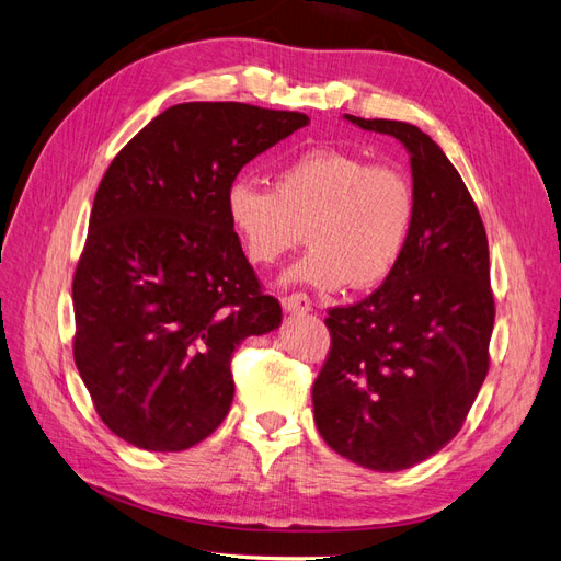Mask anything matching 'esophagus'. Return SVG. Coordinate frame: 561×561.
<instances>
[{"instance_id":"esophagus-1","label":"esophagus","mask_w":561,"mask_h":561,"mask_svg":"<svg viewBox=\"0 0 561 561\" xmlns=\"http://www.w3.org/2000/svg\"><path fill=\"white\" fill-rule=\"evenodd\" d=\"M283 309L287 313H293V316H304V313L311 311V299L307 295H301V293L290 295V297L283 299Z\"/></svg>"}]
</instances>
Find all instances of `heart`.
<instances>
[{"mask_svg": "<svg viewBox=\"0 0 561 561\" xmlns=\"http://www.w3.org/2000/svg\"><path fill=\"white\" fill-rule=\"evenodd\" d=\"M225 206L254 264L278 262L307 229L311 248L285 280L320 293L383 283L398 268L414 225V192L404 173L330 147L285 163L276 190L236 178Z\"/></svg>", "mask_w": 561, "mask_h": 561, "instance_id": "1", "label": "heart"}]
</instances>
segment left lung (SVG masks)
<instances>
[{
  "mask_svg": "<svg viewBox=\"0 0 561 561\" xmlns=\"http://www.w3.org/2000/svg\"><path fill=\"white\" fill-rule=\"evenodd\" d=\"M410 154L414 225L377 293L332 309L328 363L313 383L322 439L379 472L412 468L461 431L489 369L494 297L482 217L431 135L407 122L344 114Z\"/></svg>",
  "mask_w": 561,
  "mask_h": 561,
  "instance_id": "obj_1",
  "label": "left lung"
}]
</instances>
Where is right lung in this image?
<instances>
[{"label": "right lung", "instance_id": "right-lung-1", "mask_svg": "<svg viewBox=\"0 0 561 561\" xmlns=\"http://www.w3.org/2000/svg\"><path fill=\"white\" fill-rule=\"evenodd\" d=\"M309 124L243 103L168 107L110 163L77 266L75 363L105 426L133 447L182 451L233 400L231 353L278 330L225 196L241 168Z\"/></svg>", "mask_w": 561, "mask_h": 561}]
</instances>
